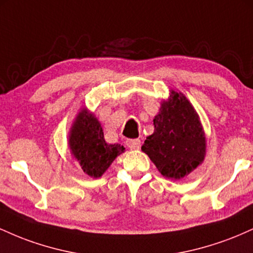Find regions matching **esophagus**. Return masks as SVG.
Listing matches in <instances>:
<instances>
[{"label":"esophagus","mask_w":253,"mask_h":253,"mask_svg":"<svg viewBox=\"0 0 253 253\" xmlns=\"http://www.w3.org/2000/svg\"><path fill=\"white\" fill-rule=\"evenodd\" d=\"M126 145L132 150H136L140 147V140L139 139H127Z\"/></svg>","instance_id":"1"}]
</instances>
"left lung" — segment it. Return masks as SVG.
<instances>
[{
	"mask_svg": "<svg viewBox=\"0 0 253 253\" xmlns=\"http://www.w3.org/2000/svg\"><path fill=\"white\" fill-rule=\"evenodd\" d=\"M155 130L141 150L150 157L159 172L179 179L201 164L206 153V138L199 115L182 94L172 91L153 119Z\"/></svg>",
	"mask_w": 253,
	"mask_h": 253,
	"instance_id": "left-lung-1",
	"label": "left lung"
}]
</instances>
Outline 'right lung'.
<instances>
[{
	"label": "right lung",
	"instance_id": "right-lung-1",
	"mask_svg": "<svg viewBox=\"0 0 253 253\" xmlns=\"http://www.w3.org/2000/svg\"><path fill=\"white\" fill-rule=\"evenodd\" d=\"M70 149L81 168L90 177L102 176L125 151L120 144H107L101 124L85 109L78 113L70 132Z\"/></svg>",
	"mask_w": 253,
	"mask_h": 253
}]
</instances>
